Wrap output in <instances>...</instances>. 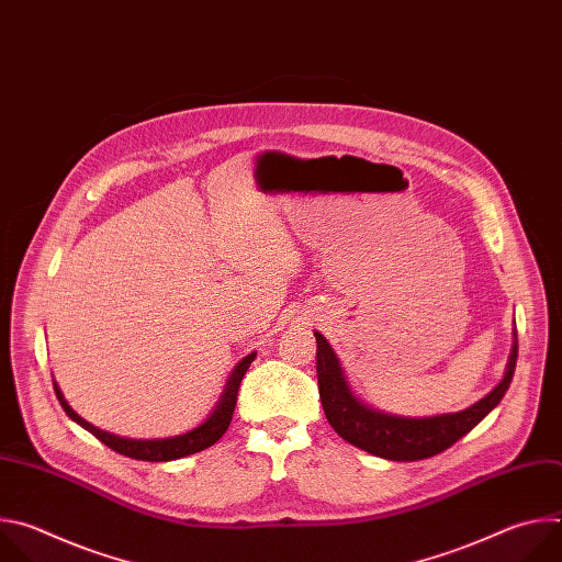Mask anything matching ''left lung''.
I'll return each instance as SVG.
<instances>
[{"label": "left lung", "mask_w": 562, "mask_h": 562, "mask_svg": "<svg viewBox=\"0 0 562 562\" xmlns=\"http://www.w3.org/2000/svg\"><path fill=\"white\" fill-rule=\"evenodd\" d=\"M315 342L317 389L329 425L336 429L340 438H345L353 447L397 462L431 458L449 449L464 434H469L503 400L505 391L512 384L518 358V338L514 331V347L505 378L483 400H477L475 405L458 414H442L431 418H403L375 412L360 403L349 389L342 367L327 338L315 331Z\"/></svg>", "instance_id": "8db88e82"}]
</instances>
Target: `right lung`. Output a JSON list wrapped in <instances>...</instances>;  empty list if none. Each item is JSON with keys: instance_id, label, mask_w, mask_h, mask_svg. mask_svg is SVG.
<instances>
[{"instance_id": "obj_1", "label": "right lung", "mask_w": 562, "mask_h": 562, "mask_svg": "<svg viewBox=\"0 0 562 562\" xmlns=\"http://www.w3.org/2000/svg\"><path fill=\"white\" fill-rule=\"evenodd\" d=\"M256 353H249L247 358H243L237 362V367L233 369L228 382H226V389L220 397L217 407L213 409V414L195 429L187 431V434H180V436H171V438H155V440H135V438H122V436H115V434H109V431H102L98 429L95 425L87 423L82 416H77L70 405L64 400L57 382L53 380L55 384V393H57V400L61 409L66 412V416L70 420H75L79 427H85L87 431H91L100 442H104L106 447H111L113 451L126 456V458H135V460H146V462H167V460H178V458H184V456H191V453H198V451H204L209 449L211 445H215L224 431L228 429L231 425V418H233V412H235V403H237V389H239V382H243L247 369L251 367Z\"/></svg>"}]
</instances>
